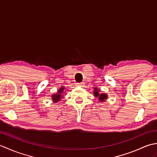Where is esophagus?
Listing matches in <instances>:
<instances>
[{
    "label": "esophagus",
    "mask_w": 157,
    "mask_h": 157,
    "mask_svg": "<svg viewBox=\"0 0 157 157\" xmlns=\"http://www.w3.org/2000/svg\"><path fill=\"white\" fill-rule=\"evenodd\" d=\"M84 85V82L78 83V86H83Z\"/></svg>",
    "instance_id": "esophagus-1"
}]
</instances>
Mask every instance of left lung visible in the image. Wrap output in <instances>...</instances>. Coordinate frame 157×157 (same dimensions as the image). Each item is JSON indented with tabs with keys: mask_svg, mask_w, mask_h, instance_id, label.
Returning a JSON list of instances; mask_svg holds the SVG:
<instances>
[{
	"mask_svg": "<svg viewBox=\"0 0 157 157\" xmlns=\"http://www.w3.org/2000/svg\"><path fill=\"white\" fill-rule=\"evenodd\" d=\"M100 90L97 88H95L94 90V94L96 96V97H98L99 101L101 102L105 101L106 99H107V94H104V93H102V94H100Z\"/></svg>",
	"mask_w": 157,
	"mask_h": 157,
	"instance_id": "1",
	"label": "left lung"
}]
</instances>
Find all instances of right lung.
<instances>
[{
	"instance_id": "obj_1",
	"label": "right lung",
	"mask_w": 157,
	"mask_h": 157,
	"mask_svg": "<svg viewBox=\"0 0 157 157\" xmlns=\"http://www.w3.org/2000/svg\"><path fill=\"white\" fill-rule=\"evenodd\" d=\"M64 89H65L64 87H61L58 90L57 94L52 95V99L53 102H57L60 101V100H61V98H62L61 96L63 95L62 94H63V92H63V91H64Z\"/></svg>"
}]
</instances>
